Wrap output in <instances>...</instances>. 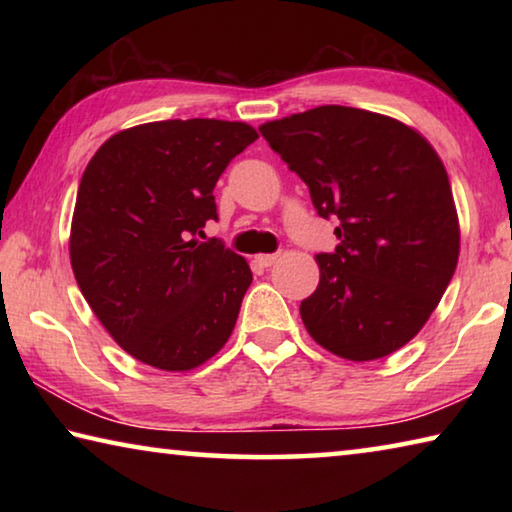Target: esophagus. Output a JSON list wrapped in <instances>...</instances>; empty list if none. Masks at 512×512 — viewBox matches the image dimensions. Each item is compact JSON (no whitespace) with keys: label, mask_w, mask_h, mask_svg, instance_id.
Listing matches in <instances>:
<instances>
[{"label":"esophagus","mask_w":512,"mask_h":512,"mask_svg":"<svg viewBox=\"0 0 512 512\" xmlns=\"http://www.w3.org/2000/svg\"><path fill=\"white\" fill-rule=\"evenodd\" d=\"M277 259H280V255H257L255 257V262L259 264V266H264V268H268V266H273Z\"/></svg>","instance_id":"obj_1"}]
</instances>
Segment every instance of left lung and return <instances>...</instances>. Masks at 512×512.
<instances>
[{"label":"left lung","instance_id":"left-lung-1","mask_svg":"<svg viewBox=\"0 0 512 512\" xmlns=\"http://www.w3.org/2000/svg\"><path fill=\"white\" fill-rule=\"evenodd\" d=\"M305 180L316 212L341 239L316 255L320 282L300 316L320 348L375 361L427 323L456 271L461 228L433 146L379 112L318 106L259 126Z\"/></svg>","mask_w":512,"mask_h":512}]
</instances>
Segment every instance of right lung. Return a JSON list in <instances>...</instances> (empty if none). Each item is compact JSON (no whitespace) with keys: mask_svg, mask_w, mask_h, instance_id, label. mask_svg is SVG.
<instances>
[{"mask_svg":"<svg viewBox=\"0 0 512 512\" xmlns=\"http://www.w3.org/2000/svg\"><path fill=\"white\" fill-rule=\"evenodd\" d=\"M257 137L246 121H151L108 137L83 171L72 271L106 332L146 366L194 370L235 329L253 273L196 232L219 216L216 180Z\"/></svg>","mask_w":512,"mask_h":512,"instance_id":"right-lung-1","label":"right lung"}]
</instances>
